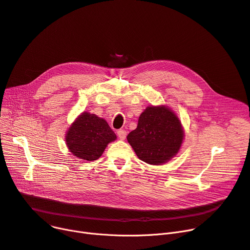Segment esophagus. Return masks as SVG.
Listing matches in <instances>:
<instances>
[{
  "instance_id": "esophagus-1",
  "label": "esophagus",
  "mask_w": 250,
  "mask_h": 250,
  "mask_svg": "<svg viewBox=\"0 0 250 250\" xmlns=\"http://www.w3.org/2000/svg\"><path fill=\"white\" fill-rule=\"evenodd\" d=\"M116 134H117V137L120 138V140H125V137H126V130H125V129H118L117 132H116Z\"/></svg>"
}]
</instances>
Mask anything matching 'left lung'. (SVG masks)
<instances>
[{"label":"left lung","mask_w":250,"mask_h":250,"mask_svg":"<svg viewBox=\"0 0 250 250\" xmlns=\"http://www.w3.org/2000/svg\"><path fill=\"white\" fill-rule=\"evenodd\" d=\"M127 142L138 158L151 165H162L179 152L185 130L176 113L166 105H151L144 110Z\"/></svg>","instance_id":"1"}]
</instances>
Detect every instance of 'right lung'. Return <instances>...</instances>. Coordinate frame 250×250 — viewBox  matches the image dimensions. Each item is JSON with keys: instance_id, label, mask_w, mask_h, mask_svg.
<instances>
[{"instance_id": "1", "label": "right lung", "mask_w": 250, "mask_h": 250, "mask_svg": "<svg viewBox=\"0 0 250 250\" xmlns=\"http://www.w3.org/2000/svg\"><path fill=\"white\" fill-rule=\"evenodd\" d=\"M116 135L107 122L87 111L79 115L65 133V145L79 159L94 161L100 158Z\"/></svg>"}]
</instances>
